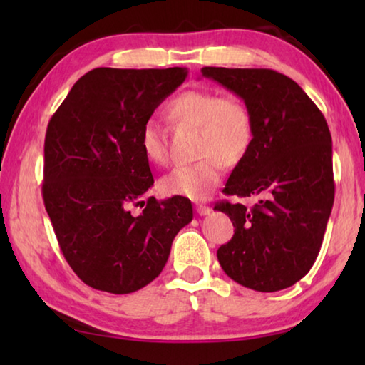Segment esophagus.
<instances>
[{
	"mask_svg": "<svg viewBox=\"0 0 365 365\" xmlns=\"http://www.w3.org/2000/svg\"><path fill=\"white\" fill-rule=\"evenodd\" d=\"M195 209H196V212L200 214V215H206V214L211 212V207L206 206V205H200V202H197V205L195 206Z\"/></svg>",
	"mask_w": 365,
	"mask_h": 365,
	"instance_id": "34e87169",
	"label": "esophagus"
}]
</instances>
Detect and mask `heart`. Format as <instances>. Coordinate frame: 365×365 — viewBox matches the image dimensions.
I'll return each instance as SVG.
<instances>
[{
    "instance_id": "1",
    "label": "heart",
    "mask_w": 365,
    "mask_h": 365,
    "mask_svg": "<svg viewBox=\"0 0 365 365\" xmlns=\"http://www.w3.org/2000/svg\"><path fill=\"white\" fill-rule=\"evenodd\" d=\"M164 115L172 125L197 128L195 164L180 165L159 182L165 196L205 200L222 178V164L233 168L248 156L255 141V117L242 98L214 90H187L170 100ZM140 146L151 164L169 160L168 140L156 122H146Z\"/></svg>"
}]
</instances>
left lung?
Masks as SVG:
<instances>
[{"label":"left lung","instance_id":"left-lung-1","mask_svg":"<svg viewBox=\"0 0 365 365\" xmlns=\"http://www.w3.org/2000/svg\"><path fill=\"white\" fill-rule=\"evenodd\" d=\"M201 73L242 98L255 117V141L224 193L259 201L215 205L235 227L217 250L220 267L256 292L285 289L316 262L335 200L329 125L304 90L280 72L202 67Z\"/></svg>","mask_w":365,"mask_h":365}]
</instances>
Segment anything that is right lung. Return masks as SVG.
<instances>
[{"mask_svg": "<svg viewBox=\"0 0 365 365\" xmlns=\"http://www.w3.org/2000/svg\"><path fill=\"white\" fill-rule=\"evenodd\" d=\"M187 67L86 72L48 123L43 201L61 251L86 285L114 294L163 272L175 235L193 219L187 197H148L154 178L140 133ZM144 211L132 215L131 207Z\"/></svg>", "mask_w": 365, "mask_h": 365, "instance_id": "add662e5", "label": "right lung"}]
</instances>
